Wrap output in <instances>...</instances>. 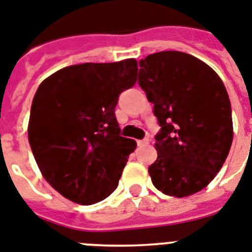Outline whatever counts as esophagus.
Segmentation results:
<instances>
[{"instance_id": "1", "label": "esophagus", "mask_w": 252, "mask_h": 252, "mask_svg": "<svg viewBox=\"0 0 252 252\" xmlns=\"http://www.w3.org/2000/svg\"><path fill=\"white\" fill-rule=\"evenodd\" d=\"M137 143H138V146H147L150 143V139L149 138L139 139V141H137Z\"/></svg>"}]
</instances>
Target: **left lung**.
Returning a JSON list of instances; mask_svg holds the SVG:
<instances>
[{
  "instance_id": "obj_1",
  "label": "left lung",
  "mask_w": 252,
  "mask_h": 252,
  "mask_svg": "<svg viewBox=\"0 0 252 252\" xmlns=\"http://www.w3.org/2000/svg\"><path fill=\"white\" fill-rule=\"evenodd\" d=\"M139 66L138 83L161 126L151 181L169 196H191L215 178L232 146L227 90L208 64L179 51L149 55Z\"/></svg>"
}]
</instances>
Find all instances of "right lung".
Segmentation results:
<instances>
[{
  "mask_svg": "<svg viewBox=\"0 0 252 252\" xmlns=\"http://www.w3.org/2000/svg\"><path fill=\"white\" fill-rule=\"evenodd\" d=\"M137 71L136 59L86 63L60 69L38 87L29 143L43 178L67 200L96 204L119 185L137 143L120 136L115 106Z\"/></svg>",
  "mask_w": 252,
  "mask_h": 252,
  "instance_id": "obj_1",
  "label": "right lung"
}]
</instances>
